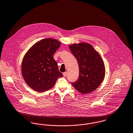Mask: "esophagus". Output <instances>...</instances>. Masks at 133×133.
<instances>
[{
	"mask_svg": "<svg viewBox=\"0 0 133 133\" xmlns=\"http://www.w3.org/2000/svg\"><path fill=\"white\" fill-rule=\"evenodd\" d=\"M67 72H64V73H63V76H64V77L66 76V75H67Z\"/></svg>",
	"mask_w": 133,
	"mask_h": 133,
	"instance_id": "obj_1",
	"label": "esophagus"
}]
</instances>
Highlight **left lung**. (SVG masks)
I'll return each mask as SVG.
<instances>
[{
	"label": "left lung",
	"mask_w": 133,
	"mask_h": 133,
	"mask_svg": "<svg viewBox=\"0 0 133 133\" xmlns=\"http://www.w3.org/2000/svg\"><path fill=\"white\" fill-rule=\"evenodd\" d=\"M69 47L78 61L79 70L78 80L71 84L81 94H89L98 88L104 79V62L98 53L89 44L80 43Z\"/></svg>",
	"instance_id": "1"
}]
</instances>
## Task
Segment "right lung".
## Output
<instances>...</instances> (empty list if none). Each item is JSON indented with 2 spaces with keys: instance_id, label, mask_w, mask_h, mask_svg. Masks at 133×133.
Returning <instances> with one entry per match:
<instances>
[{
  "instance_id": "add662e5",
  "label": "right lung",
  "mask_w": 133,
  "mask_h": 133,
  "mask_svg": "<svg viewBox=\"0 0 133 133\" xmlns=\"http://www.w3.org/2000/svg\"><path fill=\"white\" fill-rule=\"evenodd\" d=\"M57 39H42L32 46L24 55L22 74L26 83L35 91L42 92L51 89L63 74L53 55L60 46Z\"/></svg>"
}]
</instances>
